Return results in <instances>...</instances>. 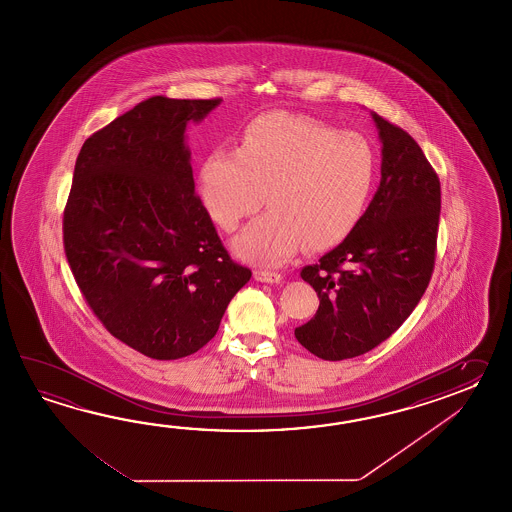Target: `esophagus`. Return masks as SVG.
Segmentation results:
<instances>
[{"instance_id":"esophagus-1","label":"esophagus","mask_w":512,"mask_h":512,"mask_svg":"<svg viewBox=\"0 0 512 512\" xmlns=\"http://www.w3.org/2000/svg\"><path fill=\"white\" fill-rule=\"evenodd\" d=\"M254 278H256L258 282L265 283H278L282 280V276H280L278 272L265 271V269H254Z\"/></svg>"}]
</instances>
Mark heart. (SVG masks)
I'll return each mask as SVG.
<instances>
[{
    "label": "heart",
    "instance_id": "1",
    "mask_svg": "<svg viewBox=\"0 0 512 512\" xmlns=\"http://www.w3.org/2000/svg\"><path fill=\"white\" fill-rule=\"evenodd\" d=\"M375 152L359 133H338L302 115L267 113L247 126L240 150L218 148L199 172V192L221 229L260 210L234 249L245 260L280 263L304 245L324 251L346 240L368 205Z\"/></svg>",
    "mask_w": 512,
    "mask_h": 512
}]
</instances>
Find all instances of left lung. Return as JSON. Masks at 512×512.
<instances>
[{"instance_id":"1","label":"left lung","mask_w":512,"mask_h":512,"mask_svg":"<svg viewBox=\"0 0 512 512\" xmlns=\"http://www.w3.org/2000/svg\"><path fill=\"white\" fill-rule=\"evenodd\" d=\"M371 117L382 142L381 185L348 238L300 272L320 305L294 337L318 359H353L392 337L434 272L439 177L406 131Z\"/></svg>"}]
</instances>
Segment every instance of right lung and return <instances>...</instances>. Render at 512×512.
<instances>
[{"label":"right lung","instance_id":"1","mask_svg":"<svg viewBox=\"0 0 512 512\" xmlns=\"http://www.w3.org/2000/svg\"><path fill=\"white\" fill-rule=\"evenodd\" d=\"M221 98L152 97L93 133L78 153L64 249L102 326L157 360L218 333L251 269L232 261L194 192L186 124Z\"/></svg>","mask_w":512,"mask_h":512}]
</instances>
